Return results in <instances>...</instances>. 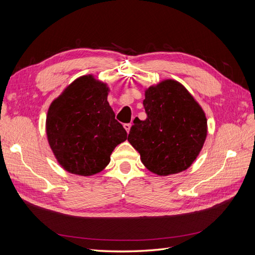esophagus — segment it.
<instances>
[{
  "label": "esophagus",
  "mask_w": 255,
  "mask_h": 255,
  "mask_svg": "<svg viewBox=\"0 0 255 255\" xmlns=\"http://www.w3.org/2000/svg\"><path fill=\"white\" fill-rule=\"evenodd\" d=\"M123 128H125L127 132L128 133L129 129H130V123H125V125H123Z\"/></svg>",
  "instance_id": "obj_1"
}]
</instances>
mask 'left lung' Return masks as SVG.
<instances>
[{"label": "left lung", "mask_w": 255, "mask_h": 255, "mask_svg": "<svg viewBox=\"0 0 255 255\" xmlns=\"http://www.w3.org/2000/svg\"><path fill=\"white\" fill-rule=\"evenodd\" d=\"M143 106L146 119L135 118L128 137L142 164L158 175L186 170L199 155L207 134L201 106L173 80L146 89Z\"/></svg>", "instance_id": "left-lung-1"}]
</instances>
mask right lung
Returning a JSON list of instances; mask_svg holds the SVG:
<instances>
[{
    "label": "right lung",
    "instance_id": "obj_1",
    "mask_svg": "<svg viewBox=\"0 0 255 255\" xmlns=\"http://www.w3.org/2000/svg\"><path fill=\"white\" fill-rule=\"evenodd\" d=\"M109 87L92 75L75 80L52 102L47 116L51 149L65 170L88 176L109 165L128 137L107 102Z\"/></svg>",
    "mask_w": 255,
    "mask_h": 255
}]
</instances>
